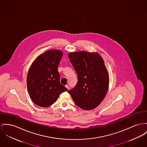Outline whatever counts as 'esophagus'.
Instances as JSON below:
<instances>
[{"label": "esophagus", "mask_w": 147, "mask_h": 147, "mask_svg": "<svg viewBox=\"0 0 147 147\" xmlns=\"http://www.w3.org/2000/svg\"><path fill=\"white\" fill-rule=\"evenodd\" d=\"M65 87L67 88V89L68 90H69V86H68V85H66V86H65Z\"/></svg>", "instance_id": "1"}]
</instances>
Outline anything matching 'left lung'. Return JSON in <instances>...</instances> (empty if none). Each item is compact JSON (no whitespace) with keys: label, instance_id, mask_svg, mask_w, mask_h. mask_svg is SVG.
Returning <instances> with one entry per match:
<instances>
[{"label":"left lung","instance_id":"8db88e82","mask_svg":"<svg viewBox=\"0 0 147 147\" xmlns=\"http://www.w3.org/2000/svg\"><path fill=\"white\" fill-rule=\"evenodd\" d=\"M69 58L78 81L68 92L79 108L86 110L96 108L105 98L109 84L103 59L98 53L85 51L71 52Z\"/></svg>","mask_w":147,"mask_h":147}]
</instances>
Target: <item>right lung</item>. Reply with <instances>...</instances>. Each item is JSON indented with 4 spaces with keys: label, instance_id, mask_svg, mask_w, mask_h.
Segmentation results:
<instances>
[{
    "label": "right lung",
    "instance_id": "obj_1",
    "mask_svg": "<svg viewBox=\"0 0 147 147\" xmlns=\"http://www.w3.org/2000/svg\"><path fill=\"white\" fill-rule=\"evenodd\" d=\"M63 52L56 49L40 55L30 67L27 86L32 100L37 105L46 108L52 105L61 93L67 90L60 83L58 66Z\"/></svg>",
    "mask_w": 147,
    "mask_h": 147
}]
</instances>
